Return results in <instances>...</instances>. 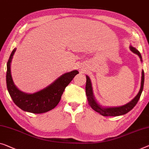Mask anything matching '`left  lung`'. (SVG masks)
<instances>
[{
    "label": "left lung",
    "instance_id": "1",
    "mask_svg": "<svg viewBox=\"0 0 149 149\" xmlns=\"http://www.w3.org/2000/svg\"><path fill=\"white\" fill-rule=\"evenodd\" d=\"M130 49L135 54L138 55L140 58H141V61L142 57L140 52L136 48L133 47L132 46H130ZM144 81H145V74L144 71H142V77H141V89H140L138 94L133 98L130 102L127 103L125 105L122 106H118V107H105L104 108L101 106L99 104H97L93 94V90L92 87V83H91L90 79L88 75H86V93L87 96L88 101L89 105L91 106V108L96 112H98L99 114L102 115L104 116H118L120 115H124L130 112L133 108L136 106V104L138 102L139 100L140 99L141 95L142 94L144 86Z\"/></svg>",
    "mask_w": 149,
    "mask_h": 149
}]
</instances>
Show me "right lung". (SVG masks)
Listing matches in <instances>:
<instances>
[{
	"label": "right lung",
	"mask_w": 149,
	"mask_h": 149,
	"mask_svg": "<svg viewBox=\"0 0 149 149\" xmlns=\"http://www.w3.org/2000/svg\"><path fill=\"white\" fill-rule=\"evenodd\" d=\"M15 51L16 48L13 50L6 65V86L13 101L21 110L34 114H41L53 109L60 101L66 86L79 74L78 71L65 73L43 90L34 94H27L16 87L11 76L10 63Z\"/></svg>",
	"instance_id": "right-lung-1"
}]
</instances>
